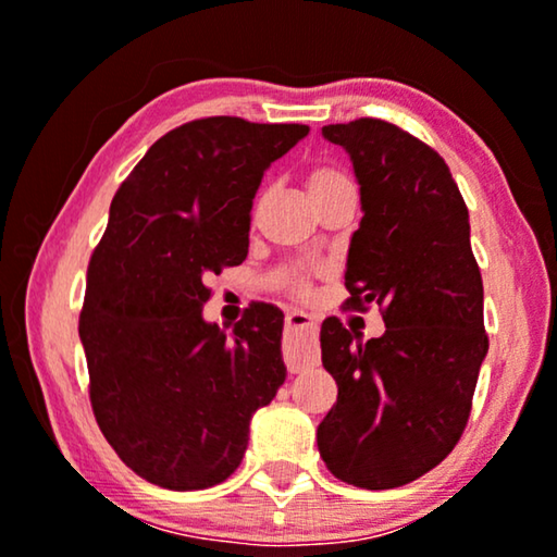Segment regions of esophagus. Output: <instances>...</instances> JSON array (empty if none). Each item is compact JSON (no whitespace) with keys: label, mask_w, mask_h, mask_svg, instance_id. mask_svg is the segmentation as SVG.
Here are the masks:
<instances>
[{"label":"esophagus","mask_w":557,"mask_h":557,"mask_svg":"<svg viewBox=\"0 0 557 557\" xmlns=\"http://www.w3.org/2000/svg\"><path fill=\"white\" fill-rule=\"evenodd\" d=\"M317 319L307 311L292 309L286 314L284 360L288 372H299L317 360Z\"/></svg>","instance_id":"34e87169"}]
</instances>
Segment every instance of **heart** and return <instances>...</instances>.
I'll return each mask as SVG.
<instances>
[{"label":"heart","mask_w":557,"mask_h":557,"mask_svg":"<svg viewBox=\"0 0 557 557\" xmlns=\"http://www.w3.org/2000/svg\"><path fill=\"white\" fill-rule=\"evenodd\" d=\"M307 187L311 197H319L332 193V189L352 187V180L339 170H334V166H314V170L307 174ZM288 284H292L296 292H307V276H304L301 271L288 273Z\"/></svg>","instance_id":"obj_1"}]
</instances>
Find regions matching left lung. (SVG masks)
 <instances>
[{"mask_svg": "<svg viewBox=\"0 0 557 557\" xmlns=\"http://www.w3.org/2000/svg\"><path fill=\"white\" fill-rule=\"evenodd\" d=\"M322 134L352 159L364 212L349 240L347 307L377 304L385 332L362 342L324 319L322 362L339 393L317 446L342 482L393 490L438 467L467 429L490 349L482 273L438 151L380 119Z\"/></svg>", "mask_w": 557, "mask_h": 557, "instance_id": "1", "label": "left lung"}]
</instances>
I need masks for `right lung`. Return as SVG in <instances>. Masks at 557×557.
I'll return each instance as SVG.
<instances>
[{"instance_id":"right-lung-1","label":"right lung","mask_w":557,"mask_h":557,"mask_svg":"<svg viewBox=\"0 0 557 557\" xmlns=\"http://www.w3.org/2000/svg\"><path fill=\"white\" fill-rule=\"evenodd\" d=\"M307 134L238 116L189 121L151 144L113 195L78 332L98 429L151 484L225 482L250 418L284 385V314L256 304L227 334L205 322L202 304L212 273L246 261L263 172Z\"/></svg>"}]
</instances>
